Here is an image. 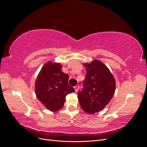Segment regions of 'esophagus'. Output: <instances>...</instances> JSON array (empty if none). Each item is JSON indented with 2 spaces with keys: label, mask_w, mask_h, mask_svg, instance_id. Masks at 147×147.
Listing matches in <instances>:
<instances>
[{
  "label": "esophagus",
  "mask_w": 147,
  "mask_h": 147,
  "mask_svg": "<svg viewBox=\"0 0 147 147\" xmlns=\"http://www.w3.org/2000/svg\"><path fill=\"white\" fill-rule=\"evenodd\" d=\"M74 88H75V91L77 92V91H78V89H79V86H78V85L75 86H74Z\"/></svg>",
  "instance_id": "esophagus-1"
}]
</instances>
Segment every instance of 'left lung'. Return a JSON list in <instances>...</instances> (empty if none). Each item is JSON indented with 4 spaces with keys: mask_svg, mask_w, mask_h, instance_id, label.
Here are the masks:
<instances>
[{
    "mask_svg": "<svg viewBox=\"0 0 147 147\" xmlns=\"http://www.w3.org/2000/svg\"><path fill=\"white\" fill-rule=\"evenodd\" d=\"M86 68L83 88L78 92L82 110L94 114L103 110L115 93V80L109 69L98 60L84 64Z\"/></svg>",
    "mask_w": 147,
    "mask_h": 147,
    "instance_id": "1",
    "label": "left lung"
}]
</instances>
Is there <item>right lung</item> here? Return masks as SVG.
Returning a JSON list of instances; mask_svg holds the SVG:
<instances>
[{"label":"right lung","mask_w":147,"mask_h":147,"mask_svg":"<svg viewBox=\"0 0 147 147\" xmlns=\"http://www.w3.org/2000/svg\"><path fill=\"white\" fill-rule=\"evenodd\" d=\"M62 67L59 63L48 62L43 67L35 82L37 97L52 112L63 107L66 96L75 92L68 83L69 75L62 71Z\"/></svg>","instance_id":"obj_1"}]
</instances>
